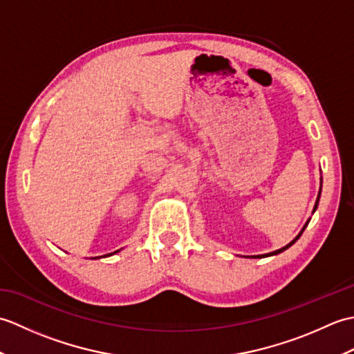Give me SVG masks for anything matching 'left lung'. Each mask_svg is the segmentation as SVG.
<instances>
[{"instance_id": "left-lung-1", "label": "left lung", "mask_w": 354, "mask_h": 354, "mask_svg": "<svg viewBox=\"0 0 354 354\" xmlns=\"http://www.w3.org/2000/svg\"><path fill=\"white\" fill-rule=\"evenodd\" d=\"M321 181H322V179H321ZM319 196H321V189H319V193H318V198H317V202H315V207H313V213H315V209H317L318 208V202H319ZM309 222L310 221H307L306 222V225H304V227H303V230L301 231H299V234L295 237V239H293L292 240V242L290 243H288V245H286V246H283V248H280V250H277V251H274V252H269V254H263V255H255V259H261V257H270V255H277V254H280V252H283V251H286V250H288V248H290L293 243H295L297 242V240L299 239V237H301V234H303V231L306 230V227H307V225H309Z\"/></svg>"}]
</instances>
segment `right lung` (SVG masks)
Segmentation results:
<instances>
[{"instance_id":"right-lung-1","label":"right lung","mask_w":354,"mask_h":354,"mask_svg":"<svg viewBox=\"0 0 354 354\" xmlns=\"http://www.w3.org/2000/svg\"><path fill=\"white\" fill-rule=\"evenodd\" d=\"M118 251H114V252H111V254H106V255H103V257H108V255H112V254H117Z\"/></svg>"}]
</instances>
